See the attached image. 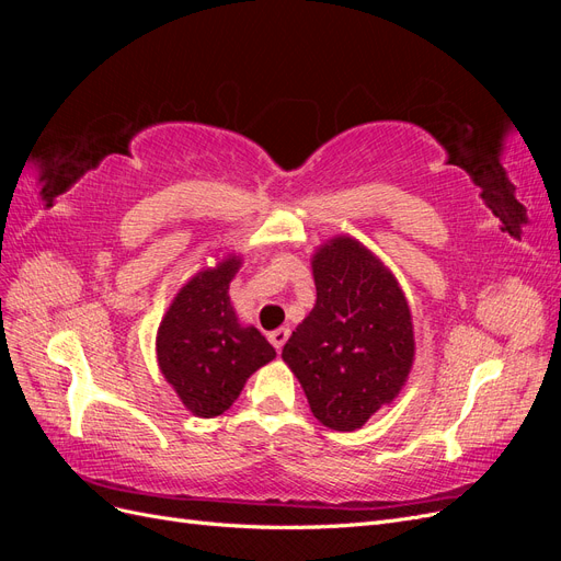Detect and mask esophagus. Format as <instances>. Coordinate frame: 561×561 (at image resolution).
I'll return each mask as SVG.
<instances>
[{
    "label": "esophagus",
    "instance_id": "obj_1",
    "mask_svg": "<svg viewBox=\"0 0 561 561\" xmlns=\"http://www.w3.org/2000/svg\"><path fill=\"white\" fill-rule=\"evenodd\" d=\"M287 336H290V330H287V328H278V330H274V332H268V342L274 344L276 351H280L283 344L287 342Z\"/></svg>",
    "mask_w": 561,
    "mask_h": 561
}]
</instances>
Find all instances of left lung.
<instances>
[{
  "instance_id": "8db88e82",
  "label": "left lung",
  "mask_w": 561,
  "mask_h": 561,
  "mask_svg": "<svg viewBox=\"0 0 561 561\" xmlns=\"http://www.w3.org/2000/svg\"><path fill=\"white\" fill-rule=\"evenodd\" d=\"M316 307L283 346L313 416L355 431L393 402L414 363V328L396 276L351 236L313 254Z\"/></svg>"
}]
</instances>
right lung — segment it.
Returning <instances> with one entry per match:
<instances>
[{
  "instance_id": "1",
  "label": "right lung",
  "mask_w": 561,
  "mask_h": 561,
  "mask_svg": "<svg viewBox=\"0 0 561 561\" xmlns=\"http://www.w3.org/2000/svg\"><path fill=\"white\" fill-rule=\"evenodd\" d=\"M241 257L203 268L168 307L159 334L157 360L165 381L192 414L213 419L227 412L252 371L276 358L262 332L241 325L229 299V283Z\"/></svg>"
}]
</instances>
